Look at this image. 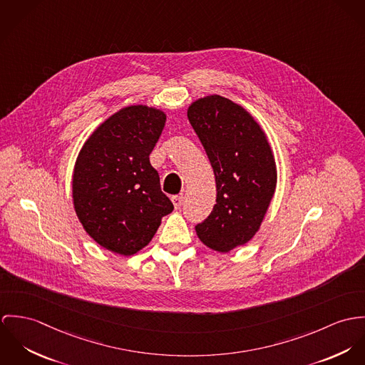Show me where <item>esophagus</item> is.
I'll use <instances>...</instances> for the list:
<instances>
[{"label":"esophagus","instance_id":"1","mask_svg":"<svg viewBox=\"0 0 365 365\" xmlns=\"http://www.w3.org/2000/svg\"><path fill=\"white\" fill-rule=\"evenodd\" d=\"M172 202H173L175 208L179 210L182 207V204H183V196H173L172 197Z\"/></svg>","mask_w":365,"mask_h":365}]
</instances>
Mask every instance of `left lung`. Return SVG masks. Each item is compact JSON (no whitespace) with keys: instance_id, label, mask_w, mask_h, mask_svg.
I'll return each instance as SVG.
<instances>
[{"instance_id":"1","label":"left lung","mask_w":365,"mask_h":365,"mask_svg":"<svg viewBox=\"0 0 365 365\" xmlns=\"http://www.w3.org/2000/svg\"><path fill=\"white\" fill-rule=\"evenodd\" d=\"M187 118L211 163L217 200L196 225L204 245L230 252L257 232L273 199L277 170L269 141L242 106L220 95L193 102Z\"/></svg>"}]
</instances>
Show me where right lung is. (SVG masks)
<instances>
[{
	"mask_svg": "<svg viewBox=\"0 0 365 365\" xmlns=\"http://www.w3.org/2000/svg\"><path fill=\"white\" fill-rule=\"evenodd\" d=\"M163 110L127 106L85 141L73 175L74 208L105 249L130 256L147 246L173 204L150 163L165 125Z\"/></svg>",
	"mask_w": 365,
	"mask_h": 365,
	"instance_id": "1",
	"label": "right lung"
}]
</instances>
